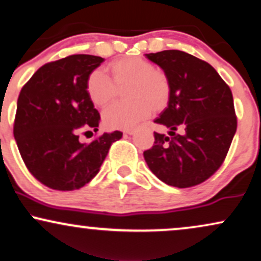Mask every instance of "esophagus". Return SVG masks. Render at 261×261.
<instances>
[{
  "instance_id": "34e87169",
  "label": "esophagus",
  "mask_w": 261,
  "mask_h": 261,
  "mask_svg": "<svg viewBox=\"0 0 261 261\" xmlns=\"http://www.w3.org/2000/svg\"><path fill=\"white\" fill-rule=\"evenodd\" d=\"M135 133H136V131H135V130H127V131H125L124 134L130 135V136H133V135H135Z\"/></svg>"
}]
</instances>
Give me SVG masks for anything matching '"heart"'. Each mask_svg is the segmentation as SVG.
Instances as JSON below:
<instances>
[{"label":"heart","mask_w":261,"mask_h":261,"mask_svg":"<svg viewBox=\"0 0 261 261\" xmlns=\"http://www.w3.org/2000/svg\"><path fill=\"white\" fill-rule=\"evenodd\" d=\"M110 71L117 87L128 83L125 98L130 101L114 103L105 111L103 123L108 128H133L149 117L151 107L160 108L166 102L169 96L167 79L163 72L154 70L149 61L142 58H126L111 64ZM113 82L98 68L89 74L87 92L96 106L105 107L113 100L115 86Z\"/></svg>","instance_id":"heart-1"}]
</instances>
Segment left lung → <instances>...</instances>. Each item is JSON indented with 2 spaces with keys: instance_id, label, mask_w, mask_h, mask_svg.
<instances>
[{
  "instance_id": "1",
  "label": "left lung",
  "mask_w": 261,
  "mask_h": 261,
  "mask_svg": "<svg viewBox=\"0 0 261 261\" xmlns=\"http://www.w3.org/2000/svg\"><path fill=\"white\" fill-rule=\"evenodd\" d=\"M146 58L164 71L170 92L167 107L154 120L169 131L154 133L144 160L167 186H197L219 169L235 136L231 90L212 66L188 53L163 50Z\"/></svg>"
}]
</instances>
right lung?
<instances>
[{"label": "right lung", "mask_w": 261, "mask_h": 261, "mask_svg": "<svg viewBox=\"0 0 261 261\" xmlns=\"http://www.w3.org/2000/svg\"><path fill=\"white\" fill-rule=\"evenodd\" d=\"M103 59L77 54L42 66L18 97L14 138L30 172L51 189L70 191L96 176L120 131L82 143L79 134L98 130L100 114L87 79ZM91 133V131H87ZM85 133V134H87Z\"/></svg>", "instance_id": "right-lung-1"}]
</instances>
